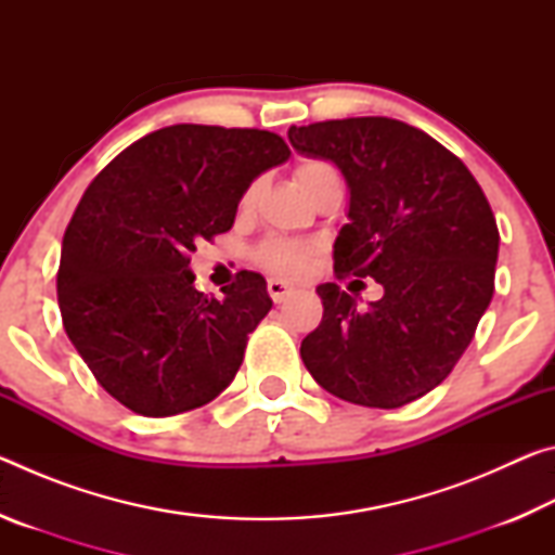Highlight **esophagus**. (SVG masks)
Wrapping results in <instances>:
<instances>
[{"label":"esophagus","instance_id":"34e87169","mask_svg":"<svg viewBox=\"0 0 555 555\" xmlns=\"http://www.w3.org/2000/svg\"><path fill=\"white\" fill-rule=\"evenodd\" d=\"M267 291H269V296H271V300H274V304H284V300L291 294H294V286H288L286 281H281V279H269Z\"/></svg>","mask_w":555,"mask_h":555}]
</instances>
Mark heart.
I'll return each mask as SVG.
<instances>
[{"instance_id":"heart-1","label":"heart","mask_w":555,"mask_h":555,"mask_svg":"<svg viewBox=\"0 0 555 555\" xmlns=\"http://www.w3.org/2000/svg\"><path fill=\"white\" fill-rule=\"evenodd\" d=\"M327 171H333L331 166L323 162H304L296 168V181L300 188H306L313 178L323 176ZM257 185H251L247 193L242 195V205H249L251 198H255ZM308 259H311V247L300 242H291V240H269L264 242V247L259 249V261L267 269L276 271L281 276H300L308 267Z\"/></svg>"}]
</instances>
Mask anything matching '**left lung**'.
<instances>
[{
    "mask_svg": "<svg viewBox=\"0 0 555 555\" xmlns=\"http://www.w3.org/2000/svg\"><path fill=\"white\" fill-rule=\"evenodd\" d=\"M288 142L333 162L350 188V222L333 244L337 279L384 288L360 308L354 291L318 286L323 321L300 357L337 399L399 409L453 372L490 306L500 251L490 203L455 154L406 121H315L291 127Z\"/></svg>",
    "mask_w": 555,
    "mask_h": 555,
    "instance_id": "1",
    "label": "left lung"
}]
</instances>
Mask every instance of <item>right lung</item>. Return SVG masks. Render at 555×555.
<instances>
[{"instance_id": "right-lung-1", "label": "right lung", "mask_w": 555, "mask_h": 555, "mask_svg": "<svg viewBox=\"0 0 555 555\" xmlns=\"http://www.w3.org/2000/svg\"><path fill=\"white\" fill-rule=\"evenodd\" d=\"M288 156L264 129L173 125L90 183L55 281L65 333L109 397L158 418L230 387L247 335L271 311L267 281L240 271L222 298L205 296L191 251L228 232L251 181Z\"/></svg>"}]
</instances>
